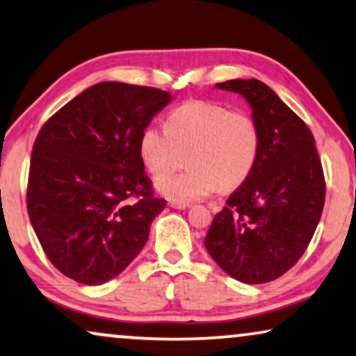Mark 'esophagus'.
I'll return each mask as SVG.
<instances>
[{"mask_svg":"<svg viewBox=\"0 0 356 356\" xmlns=\"http://www.w3.org/2000/svg\"><path fill=\"white\" fill-rule=\"evenodd\" d=\"M168 206H170V208H175V209H185V208H188V206H190V203H186V201H179V200L170 198Z\"/></svg>","mask_w":356,"mask_h":356,"instance_id":"34e87169","label":"esophagus"}]
</instances>
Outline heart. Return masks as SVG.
Returning a JSON list of instances; mask_svg holds the SVG:
<instances>
[{
  "label": "heart",
  "instance_id": "heart-1",
  "mask_svg": "<svg viewBox=\"0 0 356 356\" xmlns=\"http://www.w3.org/2000/svg\"><path fill=\"white\" fill-rule=\"evenodd\" d=\"M261 155V129L245 111L213 100H188L166 117L165 129L140 131L138 156L170 198L200 200L218 190L232 191L252 175ZM191 170L165 179L184 164Z\"/></svg>",
  "mask_w": 356,
  "mask_h": 356
}]
</instances>
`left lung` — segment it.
Returning <instances> with one entry per match:
<instances>
[{
	"label": "left lung",
	"mask_w": 356,
	"mask_h": 356,
	"mask_svg": "<svg viewBox=\"0 0 356 356\" xmlns=\"http://www.w3.org/2000/svg\"><path fill=\"white\" fill-rule=\"evenodd\" d=\"M218 89L241 94L261 129L252 175L213 219L204 245L226 274L244 284L279 279L305 252L325 204V177L305 122L257 79Z\"/></svg>",
	"instance_id": "left-lung-1"
}]
</instances>
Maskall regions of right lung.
<instances>
[{"instance_id":"right-lung-1","label":"right lung","mask_w":356,"mask_h":356,"mask_svg":"<svg viewBox=\"0 0 356 356\" xmlns=\"http://www.w3.org/2000/svg\"><path fill=\"white\" fill-rule=\"evenodd\" d=\"M171 95L99 82L59 108L31 153L26 206L52 266L99 285L137 257L165 209L138 156L140 131Z\"/></svg>"}]
</instances>
